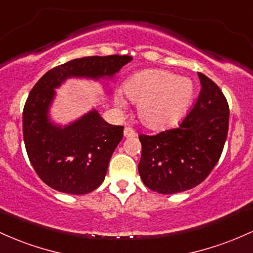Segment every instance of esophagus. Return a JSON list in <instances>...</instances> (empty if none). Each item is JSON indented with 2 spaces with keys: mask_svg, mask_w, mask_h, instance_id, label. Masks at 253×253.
I'll list each match as a JSON object with an SVG mask.
<instances>
[{
  "mask_svg": "<svg viewBox=\"0 0 253 253\" xmlns=\"http://www.w3.org/2000/svg\"><path fill=\"white\" fill-rule=\"evenodd\" d=\"M123 134H124V137H126V138L135 137V136H136V132L131 129V127H126V129H124Z\"/></svg>",
  "mask_w": 253,
  "mask_h": 253,
  "instance_id": "obj_1",
  "label": "esophagus"
}]
</instances>
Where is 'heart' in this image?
Segmentation results:
<instances>
[{
	"label": "heart",
	"instance_id": "heart-1",
	"mask_svg": "<svg viewBox=\"0 0 253 253\" xmlns=\"http://www.w3.org/2000/svg\"><path fill=\"white\" fill-rule=\"evenodd\" d=\"M124 93L137 103V115L144 126L160 129L184 115L195 95L194 82L165 70L149 69L136 73L124 82ZM116 106L124 109L126 100L121 92L113 95Z\"/></svg>",
	"mask_w": 253,
	"mask_h": 253
}]
</instances>
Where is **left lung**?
<instances>
[{"mask_svg":"<svg viewBox=\"0 0 253 253\" xmlns=\"http://www.w3.org/2000/svg\"><path fill=\"white\" fill-rule=\"evenodd\" d=\"M198 78L200 95L179 126L154 136H138V173L144 185L159 194H178L202 183L225 146L228 104L215 82L202 73Z\"/></svg>","mask_w":253,"mask_h":253,"instance_id":"obj_1","label":"left lung"}]
</instances>
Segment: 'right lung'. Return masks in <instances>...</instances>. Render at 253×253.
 Masks as SVG:
<instances>
[{
    "label": "right lung",
    "mask_w": 253,
    "mask_h": 253,
    "mask_svg": "<svg viewBox=\"0 0 253 253\" xmlns=\"http://www.w3.org/2000/svg\"><path fill=\"white\" fill-rule=\"evenodd\" d=\"M130 61V56L118 55L73 59L45 73L31 90L22 113L25 147L37 174L50 188L70 195L94 191L123 138V126L109 124L95 109L65 126L52 121L56 89L69 79L100 81L106 89Z\"/></svg>",
    "instance_id": "right-lung-1"
}]
</instances>
